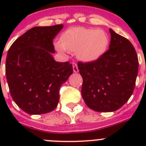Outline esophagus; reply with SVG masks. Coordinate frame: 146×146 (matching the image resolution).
I'll use <instances>...</instances> for the list:
<instances>
[{
	"label": "esophagus",
	"instance_id": "obj_1",
	"mask_svg": "<svg viewBox=\"0 0 146 146\" xmlns=\"http://www.w3.org/2000/svg\"><path fill=\"white\" fill-rule=\"evenodd\" d=\"M72 66H73V71H74V72L77 73V72H79V69H78L77 64H75V63H72Z\"/></svg>",
	"mask_w": 146,
	"mask_h": 146
}]
</instances>
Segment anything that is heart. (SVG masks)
<instances>
[{
    "label": "heart",
    "instance_id": "1",
    "mask_svg": "<svg viewBox=\"0 0 146 146\" xmlns=\"http://www.w3.org/2000/svg\"><path fill=\"white\" fill-rule=\"evenodd\" d=\"M109 44V36L103 30L79 27L66 31L55 47L60 53L76 52L79 60L91 63L106 52Z\"/></svg>",
    "mask_w": 146,
    "mask_h": 146
}]
</instances>
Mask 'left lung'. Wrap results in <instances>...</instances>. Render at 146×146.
Wrapping results in <instances>:
<instances>
[{
	"label": "left lung",
	"instance_id": "left-lung-1",
	"mask_svg": "<svg viewBox=\"0 0 146 146\" xmlns=\"http://www.w3.org/2000/svg\"><path fill=\"white\" fill-rule=\"evenodd\" d=\"M109 50L91 63H78L82 76V96L90 109L115 111L133 93L138 72V58L127 38L110 28Z\"/></svg>",
	"mask_w": 146,
	"mask_h": 146
}]
</instances>
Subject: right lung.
Returning <instances> with one entry per match:
<instances>
[{
	"instance_id": "right-lung-1",
	"label": "right lung",
	"mask_w": 146,
	"mask_h": 146,
	"mask_svg": "<svg viewBox=\"0 0 146 146\" xmlns=\"http://www.w3.org/2000/svg\"><path fill=\"white\" fill-rule=\"evenodd\" d=\"M64 25L34 27L15 40L8 51L6 75L13 100L30 115L50 113L59 90L73 73L69 62L55 61L52 42Z\"/></svg>"
}]
</instances>
